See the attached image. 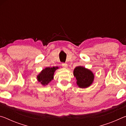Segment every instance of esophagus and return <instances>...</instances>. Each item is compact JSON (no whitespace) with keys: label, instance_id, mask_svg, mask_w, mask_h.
Segmentation results:
<instances>
[{"label":"esophagus","instance_id":"34e87169","mask_svg":"<svg viewBox=\"0 0 126 126\" xmlns=\"http://www.w3.org/2000/svg\"><path fill=\"white\" fill-rule=\"evenodd\" d=\"M62 65L63 67V68H67V67H68V65L66 63H62Z\"/></svg>","mask_w":126,"mask_h":126}]
</instances>
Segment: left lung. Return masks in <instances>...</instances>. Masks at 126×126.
Masks as SVG:
<instances>
[{"instance_id": "8db88e82", "label": "left lung", "mask_w": 126, "mask_h": 126, "mask_svg": "<svg viewBox=\"0 0 126 126\" xmlns=\"http://www.w3.org/2000/svg\"><path fill=\"white\" fill-rule=\"evenodd\" d=\"M73 75L77 80V84L80 88H88L93 83L94 79L93 72L83 66L76 67L73 71Z\"/></svg>"}]
</instances>
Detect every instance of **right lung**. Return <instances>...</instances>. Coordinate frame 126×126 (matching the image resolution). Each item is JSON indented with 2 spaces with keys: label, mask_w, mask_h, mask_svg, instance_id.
Instances as JSON below:
<instances>
[{
  "label": "right lung",
  "mask_w": 126,
  "mask_h": 126,
  "mask_svg": "<svg viewBox=\"0 0 126 126\" xmlns=\"http://www.w3.org/2000/svg\"><path fill=\"white\" fill-rule=\"evenodd\" d=\"M58 69V67H46L44 68L40 72L39 74H38L37 77L38 81L43 86H47L51 80L53 79L54 72Z\"/></svg>",
  "instance_id": "obj_1"
}]
</instances>
